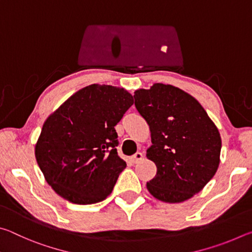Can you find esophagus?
<instances>
[{
  "label": "esophagus",
  "instance_id": "34e87169",
  "mask_svg": "<svg viewBox=\"0 0 252 252\" xmlns=\"http://www.w3.org/2000/svg\"><path fill=\"white\" fill-rule=\"evenodd\" d=\"M142 158H143V155L141 152H136L135 155H133L131 157V161L133 162V163H136V162H139L140 160H142Z\"/></svg>",
  "mask_w": 252,
  "mask_h": 252
}]
</instances>
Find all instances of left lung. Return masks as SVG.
<instances>
[{"instance_id":"8db88e82","label":"left lung","mask_w":252,"mask_h":252,"mask_svg":"<svg viewBox=\"0 0 252 252\" xmlns=\"http://www.w3.org/2000/svg\"><path fill=\"white\" fill-rule=\"evenodd\" d=\"M134 105L147 121L152 146L147 158L157 165L147 182L153 197L182 202L203 189L217 172L221 138L201 104L172 85L156 83L136 90Z\"/></svg>"}]
</instances>
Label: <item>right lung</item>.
I'll use <instances>...</instances> for the list:
<instances>
[{
  "label": "right lung",
  "instance_id": "right-lung-1",
  "mask_svg": "<svg viewBox=\"0 0 252 252\" xmlns=\"http://www.w3.org/2000/svg\"><path fill=\"white\" fill-rule=\"evenodd\" d=\"M133 104L122 88L91 84L81 89L46 119L35 158L46 182L76 204L104 200L126 161L118 156L114 126Z\"/></svg>",
  "mask_w": 252,
  "mask_h": 252
}]
</instances>
